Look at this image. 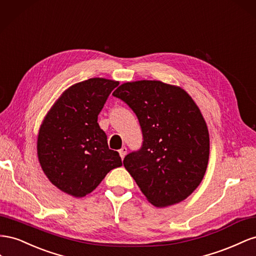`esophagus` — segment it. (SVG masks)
<instances>
[{
	"label": "esophagus",
	"mask_w": 256,
	"mask_h": 256,
	"mask_svg": "<svg viewBox=\"0 0 256 256\" xmlns=\"http://www.w3.org/2000/svg\"><path fill=\"white\" fill-rule=\"evenodd\" d=\"M126 153H128V148L126 147V146H124V147H122V148L119 150V154H120L121 158H124V156H126Z\"/></svg>",
	"instance_id": "esophagus-1"
}]
</instances>
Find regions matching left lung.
Segmentation results:
<instances>
[{"label":"left lung","mask_w":256,"mask_h":256,"mask_svg":"<svg viewBox=\"0 0 256 256\" xmlns=\"http://www.w3.org/2000/svg\"><path fill=\"white\" fill-rule=\"evenodd\" d=\"M112 96L136 114L142 142L123 164L156 207L186 200L202 180L209 160V133L191 96L156 80L126 82Z\"/></svg>","instance_id":"obj_1"}]
</instances>
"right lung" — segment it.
Wrapping results in <instances>:
<instances>
[{"label": "right lung", "instance_id": "obj_1", "mask_svg": "<svg viewBox=\"0 0 256 256\" xmlns=\"http://www.w3.org/2000/svg\"><path fill=\"white\" fill-rule=\"evenodd\" d=\"M119 82L91 78L65 91L46 116L38 142L42 168L61 191L75 197L91 193L106 174L122 165L108 148L98 123L109 94Z\"/></svg>", "mask_w": 256, "mask_h": 256}]
</instances>
